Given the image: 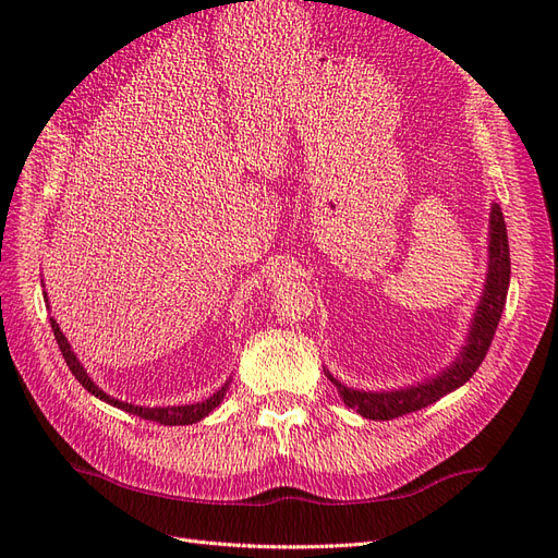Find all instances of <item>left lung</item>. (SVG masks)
Masks as SVG:
<instances>
[{
    "instance_id": "8db88e82",
    "label": "left lung",
    "mask_w": 558,
    "mask_h": 558,
    "mask_svg": "<svg viewBox=\"0 0 558 558\" xmlns=\"http://www.w3.org/2000/svg\"><path fill=\"white\" fill-rule=\"evenodd\" d=\"M488 272L484 293L477 305L475 318H472V328L468 332V342L442 375L426 379L424 384L398 388V391H356L342 381H337L332 375L328 379L335 384L337 393L342 396L344 404L356 410L365 418L388 421L398 418L402 414L416 412L421 408H428L435 400L456 391L463 386L472 375L477 373L482 365L488 347L498 328V320L505 307V298H508L510 286V244H508V228H505V218L498 205L492 207V221H488Z\"/></svg>"
}]
</instances>
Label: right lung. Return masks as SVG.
Returning a JSON list of instances; mask_svg holds the SVG:
<instances>
[{"label": "right lung", "mask_w": 558, "mask_h": 558, "mask_svg": "<svg viewBox=\"0 0 558 558\" xmlns=\"http://www.w3.org/2000/svg\"><path fill=\"white\" fill-rule=\"evenodd\" d=\"M50 328H53L58 347H60V351H62V359L66 361V365H70L72 375L78 379V384H81L83 388H86L88 393H93L95 398L105 400V402L113 404V408L125 410V412H130V414H134V416H140V418L156 421V424H162V426H189V424H197L199 418H205L211 410H216L218 404H221V400L226 398V391L230 388V379H228L221 388H218V391H216L211 398L202 400V402H193V404H177V408H142V404H132V402L116 400V398H111L109 393H105L102 388L95 386V381L88 377L86 369H83V365L78 363L76 353L72 351L70 342H66V337L62 335L60 326L56 324V318H50Z\"/></svg>", "instance_id": "obj_1"}]
</instances>
